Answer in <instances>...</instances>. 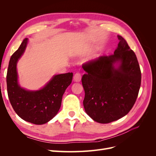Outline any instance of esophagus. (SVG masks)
<instances>
[{"label": "esophagus", "instance_id": "34e87169", "mask_svg": "<svg viewBox=\"0 0 156 156\" xmlns=\"http://www.w3.org/2000/svg\"><path fill=\"white\" fill-rule=\"evenodd\" d=\"M81 80V75L79 73H75L73 76V81L75 82H80Z\"/></svg>", "mask_w": 156, "mask_h": 156}]
</instances>
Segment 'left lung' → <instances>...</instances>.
<instances>
[{
  "label": "left lung",
  "instance_id": "1",
  "mask_svg": "<svg viewBox=\"0 0 156 156\" xmlns=\"http://www.w3.org/2000/svg\"><path fill=\"white\" fill-rule=\"evenodd\" d=\"M114 54L83 64V106L98 123L107 124L126 116L134 105L141 83V73L134 52L121 36Z\"/></svg>",
  "mask_w": 156,
  "mask_h": 156
}]
</instances>
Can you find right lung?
I'll return each instance as SVG.
<instances>
[{
	"mask_svg": "<svg viewBox=\"0 0 156 156\" xmlns=\"http://www.w3.org/2000/svg\"><path fill=\"white\" fill-rule=\"evenodd\" d=\"M29 39L23 41L9 62L6 83L9 100L13 110L21 119L41 125L50 121L57 114L63 94L72 83L73 73L55 75L37 90L22 88L18 82L17 64L25 53Z\"/></svg>",
	"mask_w": 156,
	"mask_h": 156,
	"instance_id": "add662e5",
	"label": "right lung"
}]
</instances>
